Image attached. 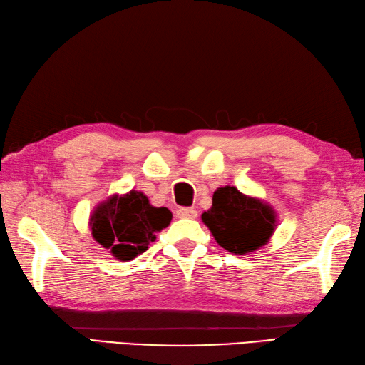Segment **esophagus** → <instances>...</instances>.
<instances>
[{
    "mask_svg": "<svg viewBox=\"0 0 365 365\" xmlns=\"http://www.w3.org/2000/svg\"><path fill=\"white\" fill-rule=\"evenodd\" d=\"M197 215H198V212L195 210L193 207H180V209H176V217L178 218H190V220H193V218H197Z\"/></svg>",
    "mask_w": 365,
    "mask_h": 365,
    "instance_id": "esophagus-1",
    "label": "esophagus"
}]
</instances>
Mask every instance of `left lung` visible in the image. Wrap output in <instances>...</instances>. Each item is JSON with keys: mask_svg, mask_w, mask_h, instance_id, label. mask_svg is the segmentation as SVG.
<instances>
[{"mask_svg": "<svg viewBox=\"0 0 365 365\" xmlns=\"http://www.w3.org/2000/svg\"><path fill=\"white\" fill-rule=\"evenodd\" d=\"M217 243L226 251L245 255L268 243L277 226L269 204L225 185L213 192L212 207L201 215Z\"/></svg>", "mask_w": 365, "mask_h": 365, "instance_id": "obj_1", "label": "left lung"}]
</instances>
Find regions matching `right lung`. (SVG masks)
<instances>
[{"label": "right lung", "mask_w": 365, "mask_h": 365, "mask_svg": "<svg viewBox=\"0 0 365 365\" xmlns=\"http://www.w3.org/2000/svg\"><path fill=\"white\" fill-rule=\"evenodd\" d=\"M172 212L155 207L142 192L113 195L96 207L90 218L91 234L120 262L147 251L156 234L170 225Z\"/></svg>", "instance_id": "add662e5"}]
</instances>
